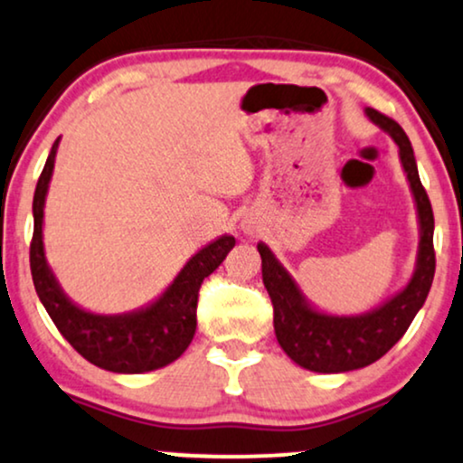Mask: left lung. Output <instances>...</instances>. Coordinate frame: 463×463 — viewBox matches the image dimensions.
Returning <instances> with one entry per match:
<instances>
[{
  "label": "left lung",
  "mask_w": 463,
  "mask_h": 463,
  "mask_svg": "<svg viewBox=\"0 0 463 463\" xmlns=\"http://www.w3.org/2000/svg\"><path fill=\"white\" fill-rule=\"evenodd\" d=\"M364 112L377 128L392 136L399 146L401 166L410 182L418 214V232H420L416 269L411 279L382 306L355 317H338L312 306L295 277L281 266L275 253L264 242H258L260 258H262V279L273 301L277 342L292 362L312 373H349L371 366L373 362L383 357L403 338L418 309L425 306L436 273L433 210L418 177L410 138L403 128L385 114L373 108H366Z\"/></svg>",
  "instance_id": "obj_1"
}]
</instances>
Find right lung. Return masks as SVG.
<instances>
[{"label":"right lung","instance_id":"right-lung-1","mask_svg":"<svg viewBox=\"0 0 463 463\" xmlns=\"http://www.w3.org/2000/svg\"><path fill=\"white\" fill-rule=\"evenodd\" d=\"M58 145L60 138L49 151L32 203L34 236L30 244V269L36 295L64 340L84 360L103 371L121 374L157 371L175 362L193 342L197 329L199 288L205 277L214 273L227 258L236 244V238L225 233L199 249L184 264L171 286L156 301L143 307L125 314H95L80 307L60 288L56 275L47 264L45 244H43V216H45V199Z\"/></svg>","mask_w":463,"mask_h":463}]
</instances>
